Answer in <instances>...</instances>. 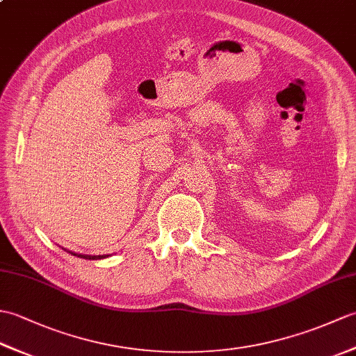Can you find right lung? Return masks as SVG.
<instances>
[{"instance_id":"add662e5","label":"right lung","mask_w":356,"mask_h":356,"mask_svg":"<svg viewBox=\"0 0 356 356\" xmlns=\"http://www.w3.org/2000/svg\"><path fill=\"white\" fill-rule=\"evenodd\" d=\"M72 255H76V257H81V259H86V260H97V259H104V257L107 255H82V254H74V252H70Z\"/></svg>"}]
</instances>
